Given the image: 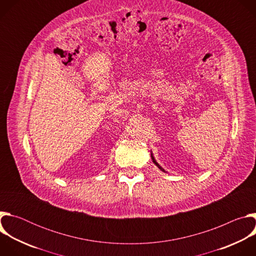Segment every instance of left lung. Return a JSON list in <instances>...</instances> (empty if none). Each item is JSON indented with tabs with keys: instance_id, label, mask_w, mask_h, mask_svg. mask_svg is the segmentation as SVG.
<instances>
[{
	"instance_id": "8db88e82",
	"label": "left lung",
	"mask_w": 256,
	"mask_h": 256,
	"mask_svg": "<svg viewBox=\"0 0 256 256\" xmlns=\"http://www.w3.org/2000/svg\"><path fill=\"white\" fill-rule=\"evenodd\" d=\"M152 160H153V162H154V163H155V164H156V165H157V166H158V167H159V168H160V169H162V168H161V167H160V166H159V165H158V164H157V162H156V161H155V159H154V158H153V156H152ZM162 170H163V169H162ZM163 171H164V170H163Z\"/></svg>"
}]
</instances>
